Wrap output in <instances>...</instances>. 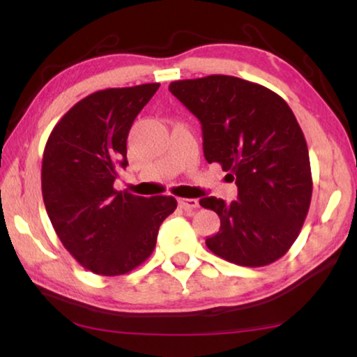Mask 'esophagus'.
<instances>
[{"mask_svg":"<svg viewBox=\"0 0 357 357\" xmlns=\"http://www.w3.org/2000/svg\"><path fill=\"white\" fill-rule=\"evenodd\" d=\"M178 203L179 206L185 211H192L198 208V200H195V198H178Z\"/></svg>","mask_w":357,"mask_h":357,"instance_id":"obj_1","label":"esophagus"}]
</instances>
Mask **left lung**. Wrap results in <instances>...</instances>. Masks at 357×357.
Segmentation results:
<instances>
[{"instance_id": "1", "label": "left lung", "mask_w": 357, "mask_h": 357, "mask_svg": "<svg viewBox=\"0 0 357 357\" xmlns=\"http://www.w3.org/2000/svg\"><path fill=\"white\" fill-rule=\"evenodd\" d=\"M168 89L200 121L204 159L236 176L238 200H200L220 217L208 249L249 268L274 263L299 236L312 200L309 149L291 108L231 75L178 80Z\"/></svg>"}]
</instances>
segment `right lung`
I'll list each match as a JSON object with an SVG mask.
<instances>
[{
	"mask_svg": "<svg viewBox=\"0 0 357 357\" xmlns=\"http://www.w3.org/2000/svg\"><path fill=\"white\" fill-rule=\"evenodd\" d=\"M159 83L86 96L59 119L42 159V197L63 245L83 268L121 275L153 253L173 197H138L113 187L128 167V135Z\"/></svg>",
	"mask_w": 357,
	"mask_h": 357,
	"instance_id": "add662e5",
	"label": "right lung"
}]
</instances>
